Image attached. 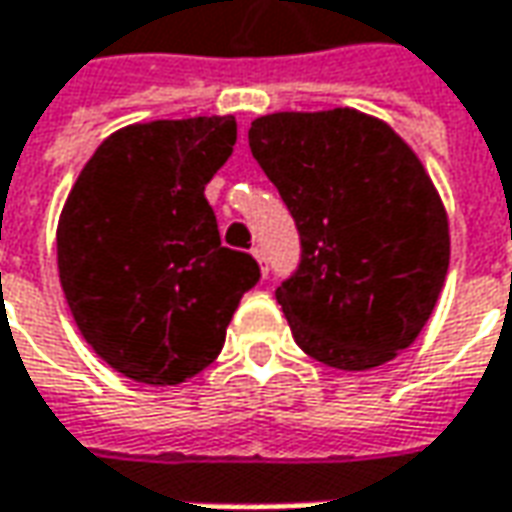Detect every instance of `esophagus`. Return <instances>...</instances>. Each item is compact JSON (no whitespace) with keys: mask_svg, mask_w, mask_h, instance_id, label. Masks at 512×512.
<instances>
[{"mask_svg":"<svg viewBox=\"0 0 512 512\" xmlns=\"http://www.w3.org/2000/svg\"><path fill=\"white\" fill-rule=\"evenodd\" d=\"M250 253H253V259H256V262H259V270H262V276H267V259H265V250H262V247H253V250H250Z\"/></svg>","mask_w":512,"mask_h":512,"instance_id":"esophagus-1","label":"esophagus"}]
</instances>
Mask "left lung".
Instances as JSON below:
<instances>
[{
  "label": "left lung",
  "mask_w": 512,
  "mask_h": 512,
  "mask_svg": "<svg viewBox=\"0 0 512 512\" xmlns=\"http://www.w3.org/2000/svg\"><path fill=\"white\" fill-rule=\"evenodd\" d=\"M247 142L302 239L296 273L276 287L296 344L339 370L396 359L450 265L447 213L419 156L350 108L259 116Z\"/></svg>",
  "instance_id": "1"
}]
</instances>
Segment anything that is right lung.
Segmentation results:
<instances>
[{"instance_id": "1", "label": "right lung", "mask_w": 512, "mask_h": 512, "mask_svg": "<svg viewBox=\"0 0 512 512\" xmlns=\"http://www.w3.org/2000/svg\"><path fill=\"white\" fill-rule=\"evenodd\" d=\"M233 145V116L128 125L96 148L62 207L56 259L73 322L133 382L205 370L262 276L250 253L222 247L205 199Z\"/></svg>"}]
</instances>
